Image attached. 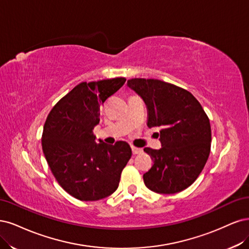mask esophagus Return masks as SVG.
Wrapping results in <instances>:
<instances>
[{"label": "esophagus", "mask_w": 249, "mask_h": 249, "mask_svg": "<svg viewBox=\"0 0 249 249\" xmlns=\"http://www.w3.org/2000/svg\"><path fill=\"white\" fill-rule=\"evenodd\" d=\"M131 150H132V153L133 155H136V154H141L142 150L140 149V148H135V147H131Z\"/></svg>", "instance_id": "1"}]
</instances>
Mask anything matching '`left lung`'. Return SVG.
<instances>
[{
  "label": "left lung",
  "instance_id": "1",
  "mask_svg": "<svg viewBox=\"0 0 249 249\" xmlns=\"http://www.w3.org/2000/svg\"><path fill=\"white\" fill-rule=\"evenodd\" d=\"M127 86L145 101L148 126L160 127L161 148H145L153 165L143 174L145 185L157 194H177L194 183L211 149V126L190 92L159 79L132 78Z\"/></svg>",
  "mask_w": 249,
  "mask_h": 249
}]
</instances>
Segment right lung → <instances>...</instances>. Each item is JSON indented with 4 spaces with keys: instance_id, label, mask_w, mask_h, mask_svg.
<instances>
[{
    "instance_id": "obj_1",
    "label": "right lung",
    "mask_w": 249,
    "mask_h": 249,
    "mask_svg": "<svg viewBox=\"0 0 249 249\" xmlns=\"http://www.w3.org/2000/svg\"><path fill=\"white\" fill-rule=\"evenodd\" d=\"M126 82L124 77L81 83L55 104L47 116L42 150L55 180L73 197L99 200L117 190L131 157L126 142H96L100 106Z\"/></svg>"
}]
</instances>
